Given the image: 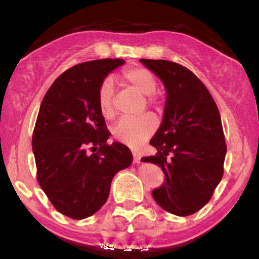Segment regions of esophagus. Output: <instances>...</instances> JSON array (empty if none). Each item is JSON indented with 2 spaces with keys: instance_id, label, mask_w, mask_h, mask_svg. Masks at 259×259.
Instances as JSON below:
<instances>
[{
  "instance_id": "1",
  "label": "esophagus",
  "mask_w": 259,
  "mask_h": 259,
  "mask_svg": "<svg viewBox=\"0 0 259 259\" xmlns=\"http://www.w3.org/2000/svg\"><path fill=\"white\" fill-rule=\"evenodd\" d=\"M133 157H134V163H140V160H141V154H140L138 151H134Z\"/></svg>"
}]
</instances>
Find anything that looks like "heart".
Instances as JSON below:
<instances>
[{
	"mask_svg": "<svg viewBox=\"0 0 259 259\" xmlns=\"http://www.w3.org/2000/svg\"><path fill=\"white\" fill-rule=\"evenodd\" d=\"M121 79L144 96H148V105L159 108V103L152 95L157 89V80L146 68L132 67L121 72ZM100 111L106 119H112L115 115L114 90L113 82L106 79L100 86L99 96ZM157 123L153 115L144 114L136 118H123L113 127V136L130 147H139L156 132Z\"/></svg>",
	"mask_w": 259,
	"mask_h": 259,
	"instance_id": "b5f03b06",
	"label": "heart"
}]
</instances>
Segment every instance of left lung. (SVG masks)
<instances>
[{"instance_id":"8db88e82","label":"left lung","mask_w":259,"mask_h":259,"mask_svg":"<svg viewBox=\"0 0 259 259\" xmlns=\"http://www.w3.org/2000/svg\"><path fill=\"white\" fill-rule=\"evenodd\" d=\"M140 61L167 90L162 125L150 141L157 153L141 158L165 174L152 196L167 212L191 215L212 198L224 174L227 144L221 114L208 89L186 67L164 59Z\"/></svg>"}]
</instances>
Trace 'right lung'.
Wrapping results in <instances>:
<instances>
[{
    "label": "right lung",
    "mask_w": 259,
    "mask_h": 259,
    "mask_svg": "<svg viewBox=\"0 0 259 259\" xmlns=\"http://www.w3.org/2000/svg\"><path fill=\"white\" fill-rule=\"evenodd\" d=\"M123 59H96L62 73L45 95L34 133L36 179L53 207L72 219L88 218L106 203L113 177L133 154L111 133L100 111V86Z\"/></svg>",
    "instance_id": "1"
}]
</instances>
